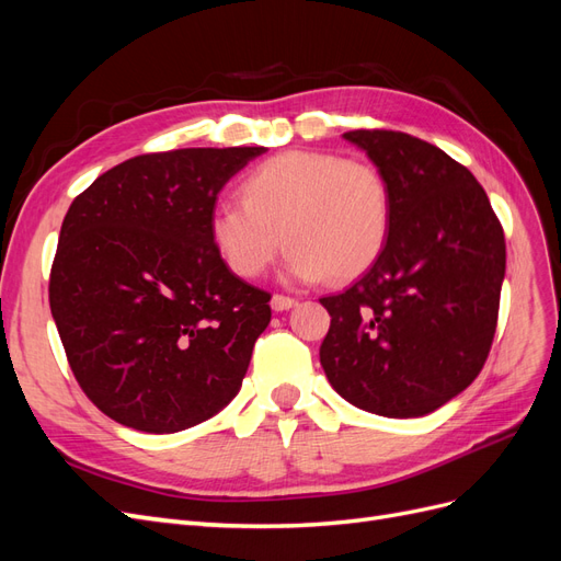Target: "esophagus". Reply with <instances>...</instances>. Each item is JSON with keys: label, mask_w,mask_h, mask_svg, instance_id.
Wrapping results in <instances>:
<instances>
[{"label": "esophagus", "mask_w": 561, "mask_h": 561, "mask_svg": "<svg viewBox=\"0 0 561 561\" xmlns=\"http://www.w3.org/2000/svg\"><path fill=\"white\" fill-rule=\"evenodd\" d=\"M293 307H297L295 297H285V295L271 297V309H274V311H290Z\"/></svg>", "instance_id": "1"}]
</instances>
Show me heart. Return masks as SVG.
I'll use <instances>...</instances> for the list:
<instances>
[{
	"label": "heart",
	"instance_id": "heart-1",
	"mask_svg": "<svg viewBox=\"0 0 561 561\" xmlns=\"http://www.w3.org/2000/svg\"><path fill=\"white\" fill-rule=\"evenodd\" d=\"M239 194L213 208L210 239L241 278L262 276L287 243V278L353 280L377 264L393 227L379 168L332 151H280L243 175Z\"/></svg>",
	"mask_w": 561,
	"mask_h": 561
}]
</instances>
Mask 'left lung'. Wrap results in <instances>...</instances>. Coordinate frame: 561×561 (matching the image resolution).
<instances>
[{
    "label": "left lung",
    "mask_w": 561,
    "mask_h": 561,
    "mask_svg": "<svg viewBox=\"0 0 561 561\" xmlns=\"http://www.w3.org/2000/svg\"><path fill=\"white\" fill-rule=\"evenodd\" d=\"M393 192V227L377 264L342 295L320 365L365 412H435L480 375L494 342L505 276L503 227L482 184L443 149L400 130H351Z\"/></svg>",
    "instance_id": "left-lung-1"
}]
</instances>
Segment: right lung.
Segmentation results:
<instances>
[{"mask_svg":"<svg viewBox=\"0 0 561 561\" xmlns=\"http://www.w3.org/2000/svg\"><path fill=\"white\" fill-rule=\"evenodd\" d=\"M264 147H192L114 165L67 210L48 301L83 393L122 426L178 433L243 383L271 295L210 239L222 186Z\"/></svg>","mask_w":561,"mask_h":561,"instance_id":"right-lung-1","label":"right lung"}]
</instances>
